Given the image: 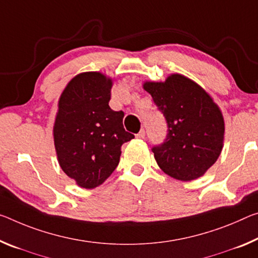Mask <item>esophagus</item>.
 <instances>
[{
	"instance_id": "1",
	"label": "esophagus",
	"mask_w": 258,
	"mask_h": 258,
	"mask_svg": "<svg viewBox=\"0 0 258 258\" xmlns=\"http://www.w3.org/2000/svg\"><path fill=\"white\" fill-rule=\"evenodd\" d=\"M136 137H137V139H145V137H146L145 130H141L140 132H139Z\"/></svg>"
}]
</instances>
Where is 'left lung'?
Segmentation results:
<instances>
[{"label": "left lung", "instance_id": "obj_1", "mask_svg": "<svg viewBox=\"0 0 258 258\" xmlns=\"http://www.w3.org/2000/svg\"><path fill=\"white\" fill-rule=\"evenodd\" d=\"M167 122V136L153 148L162 171L181 181L198 179L217 161L224 146L223 113L212 97L189 78L173 73L165 81H145Z\"/></svg>", "mask_w": 258, "mask_h": 258}]
</instances>
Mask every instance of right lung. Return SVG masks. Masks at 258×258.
<instances>
[{
    "instance_id": "1",
    "label": "right lung",
    "mask_w": 258,
    "mask_h": 258,
    "mask_svg": "<svg viewBox=\"0 0 258 258\" xmlns=\"http://www.w3.org/2000/svg\"><path fill=\"white\" fill-rule=\"evenodd\" d=\"M113 81L101 72H83L69 81L58 100L54 144L59 166L78 186L103 183L119 163L121 146L133 134L122 126L124 112L109 107Z\"/></svg>"
}]
</instances>
